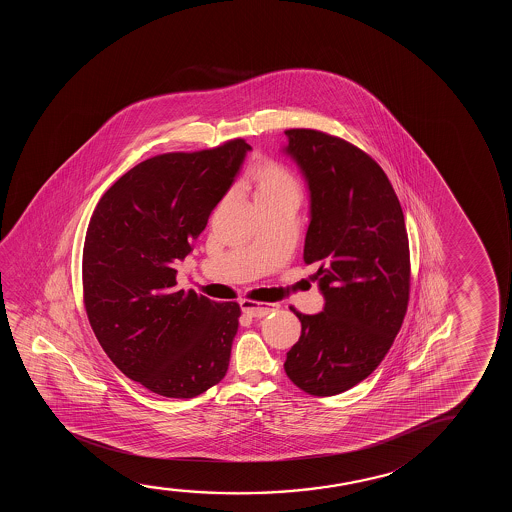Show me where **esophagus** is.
<instances>
[{
	"instance_id": "esophagus-1",
	"label": "esophagus",
	"mask_w": 512,
	"mask_h": 512,
	"mask_svg": "<svg viewBox=\"0 0 512 512\" xmlns=\"http://www.w3.org/2000/svg\"><path fill=\"white\" fill-rule=\"evenodd\" d=\"M276 308H278L276 304H260V302L248 301V299H243V301H241V309H243V313H245V315L252 316V318H262V316L273 313Z\"/></svg>"
}]
</instances>
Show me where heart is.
<instances>
[{
    "mask_svg": "<svg viewBox=\"0 0 512 512\" xmlns=\"http://www.w3.org/2000/svg\"><path fill=\"white\" fill-rule=\"evenodd\" d=\"M250 180L255 187V199L278 196L283 192H299L294 176L280 162L257 159L250 168Z\"/></svg>",
    "mask_w": 512,
    "mask_h": 512,
    "instance_id": "1",
    "label": "heart"
}]
</instances>
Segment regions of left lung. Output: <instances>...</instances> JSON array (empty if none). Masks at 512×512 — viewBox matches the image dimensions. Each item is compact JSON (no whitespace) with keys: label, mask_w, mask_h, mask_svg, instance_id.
I'll return each mask as SVG.
<instances>
[{"label":"left lung","mask_w":512,"mask_h":512,"mask_svg":"<svg viewBox=\"0 0 512 512\" xmlns=\"http://www.w3.org/2000/svg\"><path fill=\"white\" fill-rule=\"evenodd\" d=\"M285 134L311 192L304 262H318L325 297L318 315L294 309L302 330L285 372L309 395L329 397L371 376L392 348L411 290L409 239L399 197L371 155L316 129Z\"/></svg>","instance_id":"1"}]
</instances>
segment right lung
Here are the masks:
<instances>
[{"label": "right lung", "mask_w": 512, "mask_h": 512, "mask_svg": "<svg viewBox=\"0 0 512 512\" xmlns=\"http://www.w3.org/2000/svg\"><path fill=\"white\" fill-rule=\"evenodd\" d=\"M250 145L155 155L120 176L87 227L82 285L87 318L113 364L150 392L192 399L224 379L238 302L176 288L213 208Z\"/></svg>", "instance_id": "1"}]
</instances>
